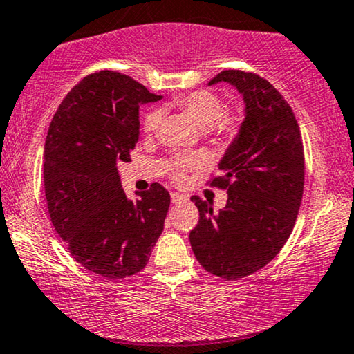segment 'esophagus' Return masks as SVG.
<instances>
[{
	"instance_id": "esophagus-1",
	"label": "esophagus",
	"mask_w": 354,
	"mask_h": 354,
	"mask_svg": "<svg viewBox=\"0 0 354 354\" xmlns=\"http://www.w3.org/2000/svg\"><path fill=\"white\" fill-rule=\"evenodd\" d=\"M187 200V196L185 195H180V193H177V192H174V193H171V201L172 203H182V201H185Z\"/></svg>"
}]
</instances>
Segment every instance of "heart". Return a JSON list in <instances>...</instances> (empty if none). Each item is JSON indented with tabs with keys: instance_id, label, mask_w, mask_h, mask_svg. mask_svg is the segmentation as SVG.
Returning <instances> with one entry per match:
<instances>
[{
	"instance_id": "obj_1",
	"label": "heart",
	"mask_w": 354,
	"mask_h": 354,
	"mask_svg": "<svg viewBox=\"0 0 354 354\" xmlns=\"http://www.w3.org/2000/svg\"><path fill=\"white\" fill-rule=\"evenodd\" d=\"M174 106L180 109L182 113L195 120L201 129H214L221 133H232L235 130V124L230 119L224 118V104L217 98L214 93L207 90H198L193 93L178 96L174 100ZM161 113L158 109L148 111L145 115L143 127L148 133L156 132L159 124H161ZM201 164V159L198 156H187L176 162V167H196Z\"/></svg>"
}]
</instances>
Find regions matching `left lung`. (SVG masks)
Here are the masks:
<instances>
[{
    "instance_id": "left-lung-1",
    "label": "left lung",
    "mask_w": 354,
    "mask_h": 354,
    "mask_svg": "<svg viewBox=\"0 0 354 354\" xmlns=\"http://www.w3.org/2000/svg\"><path fill=\"white\" fill-rule=\"evenodd\" d=\"M225 82L243 96L245 118L219 162L212 183L227 188L219 211L192 200L200 222L190 232L195 258L207 272L227 280L263 269L292 234L304 187L299 127L283 96L266 79L243 71H222L207 85Z\"/></svg>"
}]
</instances>
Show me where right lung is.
<instances>
[{
	"instance_id": "obj_1",
	"label": "right lung",
	"mask_w": 354,
	"mask_h": 354,
	"mask_svg": "<svg viewBox=\"0 0 354 354\" xmlns=\"http://www.w3.org/2000/svg\"><path fill=\"white\" fill-rule=\"evenodd\" d=\"M149 93L129 75L101 71L85 77L57 108L45 143V195L55 230L72 258L106 279L147 266L164 229L171 195L159 183L129 200L119 162L130 161Z\"/></svg>"
}]
</instances>
